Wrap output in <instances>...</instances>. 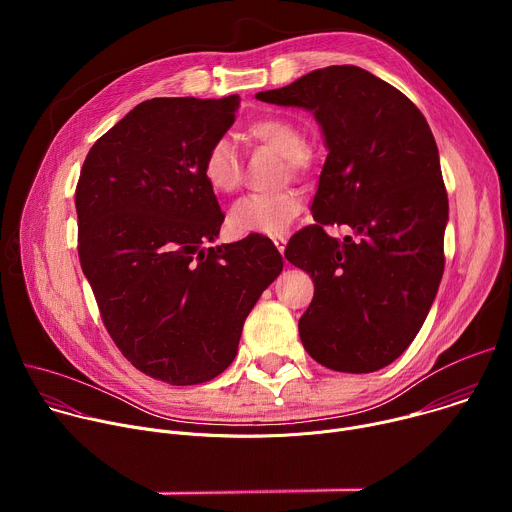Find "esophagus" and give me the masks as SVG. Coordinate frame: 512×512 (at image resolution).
Wrapping results in <instances>:
<instances>
[{"label": "esophagus", "instance_id": "obj_1", "mask_svg": "<svg viewBox=\"0 0 512 512\" xmlns=\"http://www.w3.org/2000/svg\"><path fill=\"white\" fill-rule=\"evenodd\" d=\"M273 245H275L277 251L283 255V251H285V237H275V239H273Z\"/></svg>", "mask_w": 512, "mask_h": 512}]
</instances>
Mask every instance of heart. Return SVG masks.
I'll list each match as a JSON object with an SVG mask.
<instances>
[{
	"instance_id": "obj_1",
	"label": "heart",
	"mask_w": 512,
	"mask_h": 512,
	"mask_svg": "<svg viewBox=\"0 0 512 512\" xmlns=\"http://www.w3.org/2000/svg\"><path fill=\"white\" fill-rule=\"evenodd\" d=\"M245 135L283 158L285 176H306L312 156L306 150L304 127L285 115H263L247 123ZM208 188L216 194H233L241 186V158L227 137L214 139L200 162ZM302 212V196L296 190L251 194L229 212V225L239 235H283Z\"/></svg>"
}]
</instances>
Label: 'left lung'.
Here are the masks:
<instances>
[{"label":"left lung","mask_w":512,"mask_h":512,"mask_svg":"<svg viewBox=\"0 0 512 512\" xmlns=\"http://www.w3.org/2000/svg\"><path fill=\"white\" fill-rule=\"evenodd\" d=\"M255 97L314 111L328 145L316 223L285 247L314 281L302 344L326 369L379 371L413 342L444 275L448 192L433 133L399 89L350 64ZM334 224L357 237L332 240Z\"/></svg>","instance_id":"1"}]
</instances>
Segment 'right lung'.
<instances>
[{"instance_id":"add662e5","label":"right lung","mask_w":512,"mask_h":512,"mask_svg":"<svg viewBox=\"0 0 512 512\" xmlns=\"http://www.w3.org/2000/svg\"><path fill=\"white\" fill-rule=\"evenodd\" d=\"M239 103L143 101L95 141L77 184L79 259L101 320L137 371L176 387L229 367L245 318L283 269L263 235L202 247L225 214L200 162Z\"/></svg>"}]
</instances>
